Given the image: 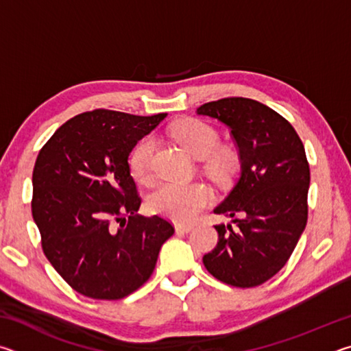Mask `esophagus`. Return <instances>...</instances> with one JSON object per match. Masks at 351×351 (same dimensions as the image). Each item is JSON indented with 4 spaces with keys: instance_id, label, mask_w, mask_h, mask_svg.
Segmentation results:
<instances>
[{
    "instance_id": "34e87169",
    "label": "esophagus",
    "mask_w": 351,
    "mask_h": 351,
    "mask_svg": "<svg viewBox=\"0 0 351 351\" xmlns=\"http://www.w3.org/2000/svg\"><path fill=\"white\" fill-rule=\"evenodd\" d=\"M175 229H176V232L187 234V232H190V230L193 229V226H192V224H181V223H178V224L175 226Z\"/></svg>"
}]
</instances>
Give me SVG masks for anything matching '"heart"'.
<instances>
[{"label":"heart","instance_id":"obj_1","mask_svg":"<svg viewBox=\"0 0 351 351\" xmlns=\"http://www.w3.org/2000/svg\"><path fill=\"white\" fill-rule=\"evenodd\" d=\"M171 136L184 150L198 159H209V170L218 178L226 176L232 169L234 158L228 152H216L219 136L209 123L198 119H184L171 127ZM154 150V139L152 136L142 138L130 153V170L136 180L148 182L152 180V156ZM213 201L212 190L203 182H161L153 190L148 206L159 215L169 217L175 221L189 223L198 217Z\"/></svg>","mask_w":351,"mask_h":351}]
</instances>
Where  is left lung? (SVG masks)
Instances as JSON below:
<instances>
[{"instance_id": "1", "label": "left lung", "mask_w": 351, "mask_h": 351, "mask_svg": "<svg viewBox=\"0 0 351 351\" xmlns=\"http://www.w3.org/2000/svg\"><path fill=\"white\" fill-rule=\"evenodd\" d=\"M197 112L230 128L241 162L232 192L213 210L235 226H215L218 243L203 263L219 282L258 287L287 265L305 230L310 165L304 144L287 119L257 100L226 97Z\"/></svg>"}]
</instances>
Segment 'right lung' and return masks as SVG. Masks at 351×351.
I'll list each match as a JSON object with an SVG mask.
<instances>
[{"mask_svg":"<svg viewBox=\"0 0 351 351\" xmlns=\"http://www.w3.org/2000/svg\"><path fill=\"white\" fill-rule=\"evenodd\" d=\"M165 116L82 112L40 150L32 217L46 258L77 293L99 300L134 293L175 234L167 219L139 215L141 197L128 165L138 141Z\"/></svg>","mask_w":351,"mask_h":351,"instance_id":"right-lung-1","label":"right lung"}]
</instances>
